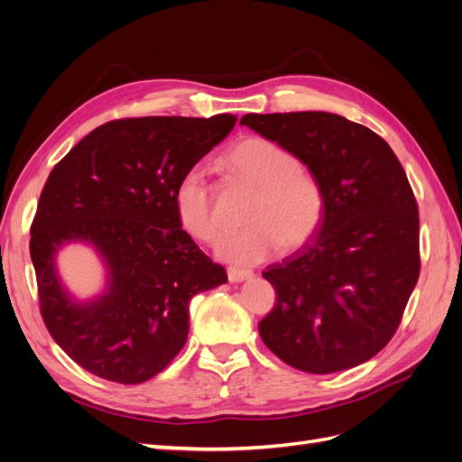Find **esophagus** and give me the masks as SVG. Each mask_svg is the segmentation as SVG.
Returning <instances> with one entry per match:
<instances>
[{"label":"esophagus","mask_w":462,"mask_h":462,"mask_svg":"<svg viewBox=\"0 0 462 462\" xmlns=\"http://www.w3.org/2000/svg\"><path fill=\"white\" fill-rule=\"evenodd\" d=\"M254 272L253 270H246V268H227V277L231 283H239V282H245V279L253 277Z\"/></svg>","instance_id":"34e87169"}]
</instances>
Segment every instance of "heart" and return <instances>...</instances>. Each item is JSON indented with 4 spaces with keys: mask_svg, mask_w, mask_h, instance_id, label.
Masks as SVG:
<instances>
[{
    "mask_svg": "<svg viewBox=\"0 0 462 462\" xmlns=\"http://www.w3.org/2000/svg\"><path fill=\"white\" fill-rule=\"evenodd\" d=\"M229 171L256 189L250 200L245 229L229 233L217 250L235 262H260L282 245L285 253L310 243L328 212V194L321 180L279 144L262 136H246L226 156ZM179 226L192 239L212 245L219 235L212 194L200 167L179 177L173 190Z\"/></svg>",
    "mask_w": 462,
    "mask_h": 462,
    "instance_id": "b5f03b06",
    "label": "heart"
}]
</instances>
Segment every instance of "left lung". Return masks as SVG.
<instances>
[{
    "label": "left lung",
    "mask_w": 462,
    "mask_h": 462,
    "mask_svg": "<svg viewBox=\"0 0 462 462\" xmlns=\"http://www.w3.org/2000/svg\"><path fill=\"white\" fill-rule=\"evenodd\" d=\"M241 125L309 165L328 194L314 239L262 273L277 299L260 337L302 372L358 366L393 337L420 275L407 173L380 134L328 111L246 114Z\"/></svg>",
    "instance_id": "1"
}]
</instances>
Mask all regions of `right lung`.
Listing matches in <instances>:
<instances>
[{"label":"right lung","mask_w":462,"mask_h":462,"mask_svg":"<svg viewBox=\"0 0 462 462\" xmlns=\"http://www.w3.org/2000/svg\"><path fill=\"white\" fill-rule=\"evenodd\" d=\"M235 123L231 114L107 121L55 163L31 226L40 314L90 374L148 382L185 346L190 299L227 282L180 229L173 190ZM67 240H88L108 263L110 287L96 303H73L57 282L52 254Z\"/></svg>","instance_id":"right-lung-1"}]
</instances>
